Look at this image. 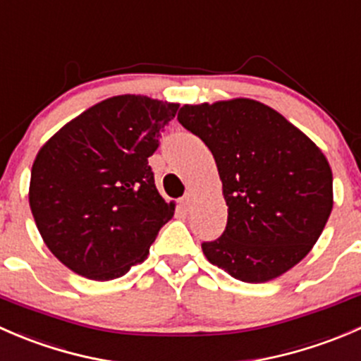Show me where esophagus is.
<instances>
[{"label": "esophagus", "instance_id": "34e87169", "mask_svg": "<svg viewBox=\"0 0 361 361\" xmlns=\"http://www.w3.org/2000/svg\"><path fill=\"white\" fill-rule=\"evenodd\" d=\"M190 202H192V195L187 194V195H185V197L180 199V207L183 211H187L188 207H190Z\"/></svg>", "mask_w": 361, "mask_h": 361}]
</instances>
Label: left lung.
I'll return each mask as SVG.
<instances>
[{"label": "left lung", "instance_id": "8db88e82", "mask_svg": "<svg viewBox=\"0 0 361 361\" xmlns=\"http://www.w3.org/2000/svg\"><path fill=\"white\" fill-rule=\"evenodd\" d=\"M178 122L206 143L228 206L207 260L232 278L264 283L311 251L332 213L329 160L304 133L253 99L185 104Z\"/></svg>", "mask_w": 361, "mask_h": 361}]
</instances>
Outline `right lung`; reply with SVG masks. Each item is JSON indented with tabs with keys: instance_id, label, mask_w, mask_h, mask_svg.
Returning a JSON list of instances; mask_svg holds the SVG:
<instances>
[{
	"instance_id": "add662e5",
	"label": "right lung",
	"mask_w": 361,
	"mask_h": 361,
	"mask_svg": "<svg viewBox=\"0 0 361 361\" xmlns=\"http://www.w3.org/2000/svg\"><path fill=\"white\" fill-rule=\"evenodd\" d=\"M178 108L145 96L110 97L38 152L29 206L45 245L76 274L96 281L123 276L147 258L174 214L148 157Z\"/></svg>"
}]
</instances>
